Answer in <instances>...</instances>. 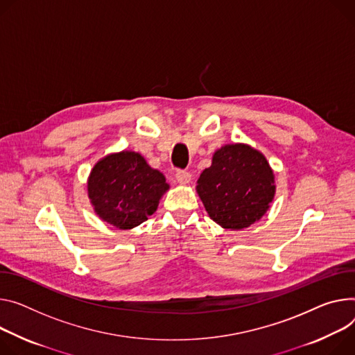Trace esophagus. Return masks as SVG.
Returning a JSON list of instances; mask_svg holds the SVG:
<instances>
[{"label": "esophagus", "mask_w": 355, "mask_h": 355, "mask_svg": "<svg viewBox=\"0 0 355 355\" xmlns=\"http://www.w3.org/2000/svg\"><path fill=\"white\" fill-rule=\"evenodd\" d=\"M175 180L178 181V184L181 185H185V184H189L191 181V174L188 171H184V170H178L175 173Z\"/></svg>", "instance_id": "esophagus-1"}]
</instances>
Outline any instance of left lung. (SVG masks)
Listing matches in <instances>:
<instances>
[{
    "label": "left lung",
    "mask_w": 355,
    "mask_h": 355,
    "mask_svg": "<svg viewBox=\"0 0 355 355\" xmlns=\"http://www.w3.org/2000/svg\"><path fill=\"white\" fill-rule=\"evenodd\" d=\"M197 192L214 222L225 230H243L269 209L276 192L273 170L250 146L227 144L214 153Z\"/></svg>",
    "instance_id": "left-lung-1"
}]
</instances>
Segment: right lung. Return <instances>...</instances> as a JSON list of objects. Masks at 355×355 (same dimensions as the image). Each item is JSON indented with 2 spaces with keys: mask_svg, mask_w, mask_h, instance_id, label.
I'll list each match as a JSON object with an SVG mask.
<instances>
[{
  "mask_svg": "<svg viewBox=\"0 0 355 355\" xmlns=\"http://www.w3.org/2000/svg\"><path fill=\"white\" fill-rule=\"evenodd\" d=\"M170 188L166 177L136 151H120L99 159L87 180V196L99 218L119 230H132L157 211Z\"/></svg>",
  "mask_w": 355,
  "mask_h": 355,
  "instance_id": "obj_1",
  "label": "right lung"
}]
</instances>
